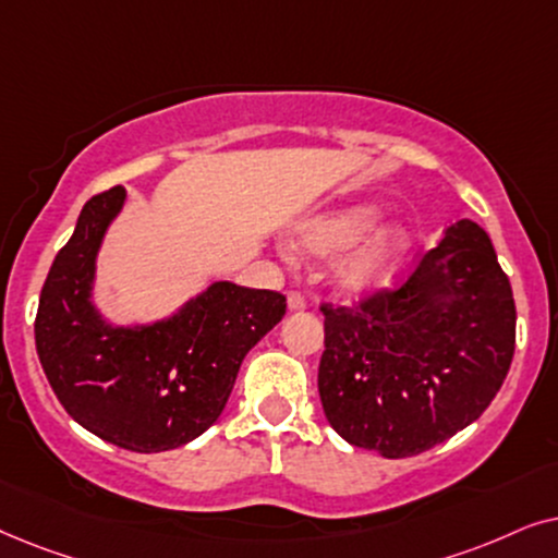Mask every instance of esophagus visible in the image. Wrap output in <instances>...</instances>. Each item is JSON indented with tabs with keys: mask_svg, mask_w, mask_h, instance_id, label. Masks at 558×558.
I'll return each mask as SVG.
<instances>
[{
	"mask_svg": "<svg viewBox=\"0 0 558 558\" xmlns=\"http://www.w3.org/2000/svg\"><path fill=\"white\" fill-rule=\"evenodd\" d=\"M288 308H291V311H303V308H306V299H303V293H299V291L288 293Z\"/></svg>",
	"mask_w": 558,
	"mask_h": 558,
	"instance_id": "1",
	"label": "esophagus"
}]
</instances>
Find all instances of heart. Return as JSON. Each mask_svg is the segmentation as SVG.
<instances>
[{
	"label": "heart",
	"instance_id": "1",
	"mask_svg": "<svg viewBox=\"0 0 558 558\" xmlns=\"http://www.w3.org/2000/svg\"><path fill=\"white\" fill-rule=\"evenodd\" d=\"M383 211L373 204H354L318 214L299 229L301 250L311 257L337 259V280L347 293L365 295L380 291L396 278L413 252V232L403 225L377 230Z\"/></svg>",
	"mask_w": 558,
	"mask_h": 558
}]
</instances>
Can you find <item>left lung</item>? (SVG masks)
<instances>
[{"mask_svg": "<svg viewBox=\"0 0 558 558\" xmlns=\"http://www.w3.org/2000/svg\"><path fill=\"white\" fill-rule=\"evenodd\" d=\"M318 396L341 439L403 459L451 439L500 390L515 352V301L485 229H447L398 288L356 306L322 303Z\"/></svg>", "mask_w": 558, "mask_h": 558, "instance_id": "left-lung-1", "label": "left lung"}]
</instances>
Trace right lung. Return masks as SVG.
I'll list each match as a JSON object with an SVG mask.
<instances>
[{"label":"right lung","mask_w":558,"mask_h":558,"mask_svg":"<svg viewBox=\"0 0 558 558\" xmlns=\"http://www.w3.org/2000/svg\"><path fill=\"white\" fill-rule=\"evenodd\" d=\"M122 185L96 193L58 252L35 316L40 365L65 413L117 447L153 454L202 436L225 411L244 354L286 316V295L214 283L175 316L111 326L92 283Z\"/></svg>","instance_id":"1"}]
</instances>
